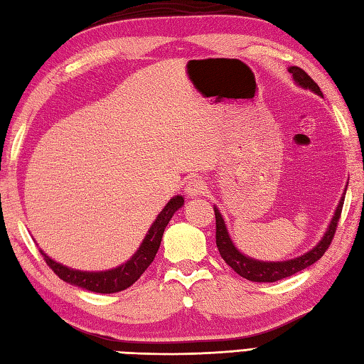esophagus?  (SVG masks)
<instances>
[{
  "mask_svg": "<svg viewBox=\"0 0 364 364\" xmlns=\"http://www.w3.org/2000/svg\"><path fill=\"white\" fill-rule=\"evenodd\" d=\"M185 195L193 198V196H198L204 193L205 190V183L204 181L201 179V177H191V179H188V182L185 183Z\"/></svg>",
  "mask_w": 364,
  "mask_h": 364,
  "instance_id": "1",
  "label": "esophagus"
}]
</instances>
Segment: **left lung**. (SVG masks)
<instances>
[{
	"label": "left lung",
	"instance_id": "left-lung-1",
	"mask_svg": "<svg viewBox=\"0 0 364 364\" xmlns=\"http://www.w3.org/2000/svg\"><path fill=\"white\" fill-rule=\"evenodd\" d=\"M289 73H291L293 80L296 82V85L303 87L304 90H311L314 93H317L318 97H323L320 92V87L315 84V82L306 74V71L301 70L298 66H290ZM346 191H347V185L344 188V193H342L338 208H336L333 218L328 228L325 231V235L321 236L317 245L312 247L309 252L303 253L296 258H290L285 259V262H262V259H255L244 255L237 250V247L232 242L231 236L228 235V230H226V225L223 217L218 210L217 205H214V212H215V225H217V231H215V242H217V249L220 252L222 258L225 259V263L230 267H232L239 276L252 280V282H277V280H282L285 277H290L293 274H296L299 271L306 269L311 264L323 257V253L326 252L328 247H330L334 232H336V226H338L339 217H341V210L342 205H344V198H346Z\"/></svg>",
	"mask_w": 364,
	"mask_h": 364
}]
</instances>
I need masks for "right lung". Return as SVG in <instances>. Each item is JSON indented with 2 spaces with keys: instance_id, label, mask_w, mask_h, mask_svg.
<instances>
[{
  "instance_id": "1",
  "label": "right lung",
  "mask_w": 364,
  "mask_h": 364,
  "mask_svg": "<svg viewBox=\"0 0 364 364\" xmlns=\"http://www.w3.org/2000/svg\"><path fill=\"white\" fill-rule=\"evenodd\" d=\"M183 205V196L177 195L173 196L164 205L163 210L156 215L155 222L150 226L146 237L141 242L139 249L134 252V255L127 259L125 263L112 267L107 271H79L68 267L58 262H55L49 255H46L44 250L39 252L43 253L46 263L52 267V271L57 274L60 279H63L66 284H71L79 289H84L88 291L95 293H117L122 290H127L128 287H132L136 280H138L144 271L147 269L150 263L154 262L156 252L160 249L161 237L164 228L173 215L176 214Z\"/></svg>"
}]
</instances>
